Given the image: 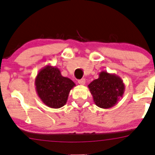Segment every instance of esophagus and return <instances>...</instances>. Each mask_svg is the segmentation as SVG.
Instances as JSON below:
<instances>
[{
  "label": "esophagus",
  "mask_w": 155,
  "mask_h": 155,
  "mask_svg": "<svg viewBox=\"0 0 155 155\" xmlns=\"http://www.w3.org/2000/svg\"><path fill=\"white\" fill-rule=\"evenodd\" d=\"M78 83H79L80 85H84L85 84V79L84 78H82V79L78 80Z\"/></svg>",
  "instance_id": "1"
}]
</instances>
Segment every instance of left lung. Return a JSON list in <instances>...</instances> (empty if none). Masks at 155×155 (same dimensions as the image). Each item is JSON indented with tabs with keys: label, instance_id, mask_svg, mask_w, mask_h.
<instances>
[{
	"label": "left lung",
	"instance_id": "8db88e82",
	"mask_svg": "<svg viewBox=\"0 0 155 155\" xmlns=\"http://www.w3.org/2000/svg\"><path fill=\"white\" fill-rule=\"evenodd\" d=\"M97 107L109 109L117 104L125 91V84L121 78L116 74L101 71L98 79L87 86Z\"/></svg>",
	"mask_w": 155,
	"mask_h": 155
}]
</instances>
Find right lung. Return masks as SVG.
Instances as JSON below:
<instances>
[{"mask_svg":"<svg viewBox=\"0 0 155 155\" xmlns=\"http://www.w3.org/2000/svg\"><path fill=\"white\" fill-rule=\"evenodd\" d=\"M36 92L44 104L59 109L66 104L68 95L75 84L63 77L56 66L47 65L40 70L35 78Z\"/></svg>","mask_w":155,"mask_h":155,"instance_id":"obj_1","label":"right lung"}]
</instances>
